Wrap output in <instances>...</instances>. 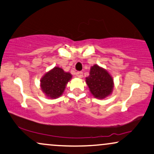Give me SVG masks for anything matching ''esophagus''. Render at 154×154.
I'll return each mask as SVG.
<instances>
[{
	"label": "esophagus",
	"mask_w": 154,
	"mask_h": 154,
	"mask_svg": "<svg viewBox=\"0 0 154 154\" xmlns=\"http://www.w3.org/2000/svg\"><path fill=\"white\" fill-rule=\"evenodd\" d=\"M76 75H77V77H78L79 78H82V77H83L82 72H81V71L77 72V73H76Z\"/></svg>",
	"instance_id": "esophagus-1"
}]
</instances>
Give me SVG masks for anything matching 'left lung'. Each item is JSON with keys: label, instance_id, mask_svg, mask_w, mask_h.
<instances>
[{"label": "left lung", "instance_id": "1", "mask_svg": "<svg viewBox=\"0 0 154 154\" xmlns=\"http://www.w3.org/2000/svg\"><path fill=\"white\" fill-rule=\"evenodd\" d=\"M87 85L94 97L105 98L112 92L113 80L108 72L97 65L92 66L90 75L86 78Z\"/></svg>", "mask_w": 154, "mask_h": 154}]
</instances>
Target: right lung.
Segmentation results:
<instances>
[{"instance_id": "add662e5", "label": "right lung", "mask_w": 154, "mask_h": 154, "mask_svg": "<svg viewBox=\"0 0 154 154\" xmlns=\"http://www.w3.org/2000/svg\"><path fill=\"white\" fill-rule=\"evenodd\" d=\"M72 75L59 67H54L44 76L41 80V87L48 97L56 98L62 95L66 85Z\"/></svg>"}]
</instances>
